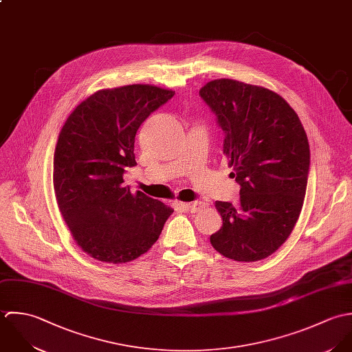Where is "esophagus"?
<instances>
[{
	"instance_id": "obj_1",
	"label": "esophagus",
	"mask_w": 352,
	"mask_h": 352,
	"mask_svg": "<svg viewBox=\"0 0 352 352\" xmlns=\"http://www.w3.org/2000/svg\"><path fill=\"white\" fill-rule=\"evenodd\" d=\"M178 206L182 207L184 210L190 212L199 211L200 208H203V203H199V201H196V203H178Z\"/></svg>"
}]
</instances>
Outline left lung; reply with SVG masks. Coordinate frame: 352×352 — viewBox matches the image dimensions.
<instances>
[{
    "mask_svg": "<svg viewBox=\"0 0 352 352\" xmlns=\"http://www.w3.org/2000/svg\"><path fill=\"white\" fill-rule=\"evenodd\" d=\"M200 96L223 131V152L239 184V201H216L223 226L212 246L235 261H258L289 236L303 206L310 170L306 132L271 89L231 78L207 82Z\"/></svg>",
    "mask_w": 352,
    "mask_h": 352,
    "instance_id": "obj_1",
    "label": "left lung"
}]
</instances>
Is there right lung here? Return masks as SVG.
Here are the masks:
<instances>
[{
	"instance_id": "add662e5",
	"label": "right lung",
	"mask_w": 352,
	"mask_h": 352,
	"mask_svg": "<svg viewBox=\"0 0 352 352\" xmlns=\"http://www.w3.org/2000/svg\"><path fill=\"white\" fill-rule=\"evenodd\" d=\"M174 94L146 84L98 91L60 132L53 171L58 208L76 243L99 261L140 257L174 212L122 185L125 168L138 164L133 151L141 124Z\"/></svg>"
}]
</instances>
